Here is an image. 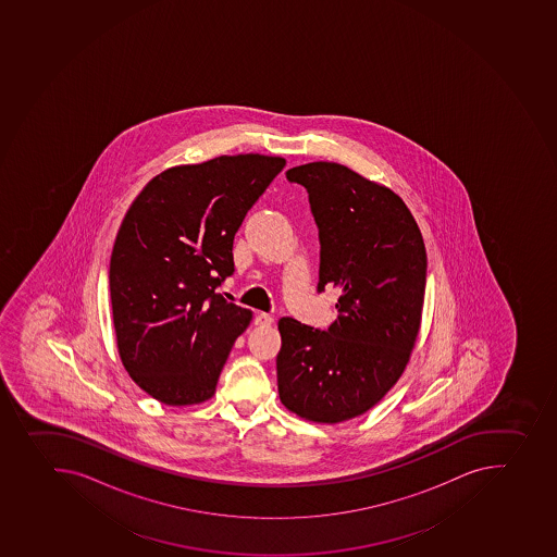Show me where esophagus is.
Segmentation results:
<instances>
[{
  "mask_svg": "<svg viewBox=\"0 0 557 557\" xmlns=\"http://www.w3.org/2000/svg\"><path fill=\"white\" fill-rule=\"evenodd\" d=\"M253 321H256L257 326H271L275 320L270 314H265V312H259Z\"/></svg>",
  "mask_w": 557,
  "mask_h": 557,
  "instance_id": "esophagus-1",
  "label": "esophagus"
}]
</instances>
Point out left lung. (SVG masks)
<instances>
[{
    "instance_id": "1",
    "label": "left lung",
    "mask_w": 557,
    "mask_h": 557,
    "mask_svg": "<svg viewBox=\"0 0 557 557\" xmlns=\"http://www.w3.org/2000/svg\"><path fill=\"white\" fill-rule=\"evenodd\" d=\"M306 187L320 231L318 292H339L329 331L278 320V396L314 423H342L370 411L411 359L425 298L426 253L400 196L337 162L286 173Z\"/></svg>"
}]
</instances>
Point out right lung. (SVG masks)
Here are the masks:
<instances>
[{
    "instance_id": "add662e5",
    "label": "right lung",
    "mask_w": 557,
    "mask_h": 557,
    "mask_svg": "<svg viewBox=\"0 0 557 557\" xmlns=\"http://www.w3.org/2000/svg\"><path fill=\"white\" fill-rule=\"evenodd\" d=\"M286 165L261 153L173 165L126 211L109 271L112 321L132 381L165 406L212 398L251 311L215 287L234 273V236Z\"/></svg>"
}]
</instances>
